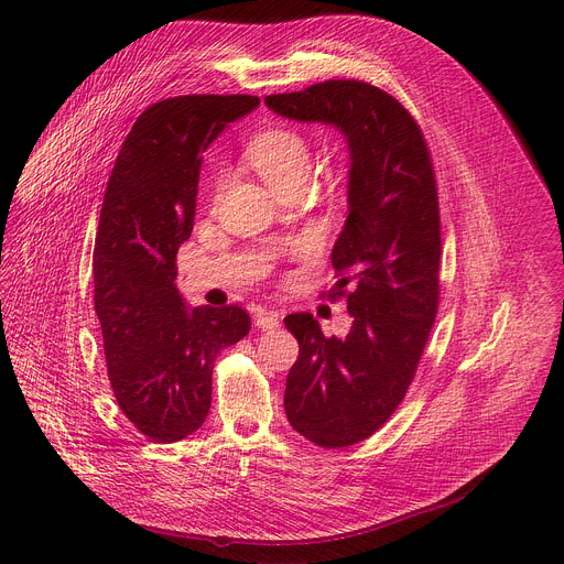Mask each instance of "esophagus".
I'll list each match as a JSON object with an SVG mask.
<instances>
[{"mask_svg":"<svg viewBox=\"0 0 564 564\" xmlns=\"http://www.w3.org/2000/svg\"><path fill=\"white\" fill-rule=\"evenodd\" d=\"M257 316V326L261 330H274L281 326V314L276 310H268V307H257L254 312Z\"/></svg>","mask_w":564,"mask_h":564,"instance_id":"esophagus-1","label":"esophagus"}]
</instances>
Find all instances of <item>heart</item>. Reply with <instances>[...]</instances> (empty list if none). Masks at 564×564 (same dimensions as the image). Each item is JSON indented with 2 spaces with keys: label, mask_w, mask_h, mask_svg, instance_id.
<instances>
[{
  "label": "heart",
  "mask_w": 564,
  "mask_h": 564,
  "mask_svg": "<svg viewBox=\"0 0 564 564\" xmlns=\"http://www.w3.org/2000/svg\"><path fill=\"white\" fill-rule=\"evenodd\" d=\"M246 155L272 187H283L307 176L310 147L303 133L288 124H270L252 133Z\"/></svg>",
  "instance_id": "1"
}]
</instances>
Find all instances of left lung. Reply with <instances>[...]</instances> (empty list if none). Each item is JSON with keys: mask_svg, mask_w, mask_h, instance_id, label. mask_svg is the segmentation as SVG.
<instances>
[{"mask_svg": "<svg viewBox=\"0 0 564 564\" xmlns=\"http://www.w3.org/2000/svg\"><path fill=\"white\" fill-rule=\"evenodd\" d=\"M265 105L292 120L326 122L350 147V214L333 250L352 328L324 337L310 312L288 314L299 357L285 381L296 433L344 448L377 433L406 397L440 305L442 225L426 138L388 91L361 79H326Z\"/></svg>", "mask_w": 564, "mask_h": 564, "instance_id": "left-lung-1", "label": "left lung"}]
</instances>
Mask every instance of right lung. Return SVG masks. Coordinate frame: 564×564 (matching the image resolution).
Returning <instances> with one entry per match:
<instances>
[{"mask_svg": "<svg viewBox=\"0 0 564 564\" xmlns=\"http://www.w3.org/2000/svg\"><path fill=\"white\" fill-rule=\"evenodd\" d=\"M257 96H176L144 109L111 170L94 248V301L124 417L151 442L198 431L216 357L250 333L238 305L185 307L176 254L196 216L200 155Z\"/></svg>", "mask_w": 564, "mask_h": 564, "instance_id": "right-lung-1", "label": "right lung"}]
</instances>
